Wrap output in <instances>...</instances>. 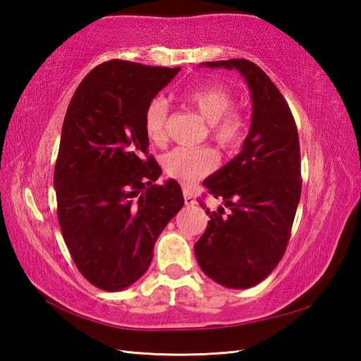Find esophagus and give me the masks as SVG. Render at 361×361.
Masks as SVG:
<instances>
[{
  "label": "esophagus",
  "mask_w": 361,
  "mask_h": 361,
  "mask_svg": "<svg viewBox=\"0 0 361 361\" xmlns=\"http://www.w3.org/2000/svg\"><path fill=\"white\" fill-rule=\"evenodd\" d=\"M183 197H185V203H186V206H194L197 202L194 200V197H192V194L189 192V190H183Z\"/></svg>",
  "instance_id": "obj_1"
}]
</instances>
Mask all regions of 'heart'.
Here are the masks:
<instances>
[{
    "instance_id": "obj_1",
    "label": "heart",
    "mask_w": 361,
    "mask_h": 361,
    "mask_svg": "<svg viewBox=\"0 0 361 361\" xmlns=\"http://www.w3.org/2000/svg\"><path fill=\"white\" fill-rule=\"evenodd\" d=\"M190 109L195 110L209 124L211 141L221 150L234 149L240 142L245 130L243 116L233 110L234 96L220 85H204L183 94ZM167 104L163 99H153L144 114V128L149 140L163 142L167 136ZM217 166V158L209 149L178 147L164 158V171L171 178L192 185L209 175Z\"/></svg>"
}]
</instances>
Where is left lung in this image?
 Wrapping results in <instances>:
<instances>
[{"instance_id": "8db88e82", "label": "left lung", "mask_w": 361, "mask_h": 361, "mask_svg": "<svg viewBox=\"0 0 361 361\" xmlns=\"http://www.w3.org/2000/svg\"><path fill=\"white\" fill-rule=\"evenodd\" d=\"M202 66L239 71L252 116L239 155L203 181L228 209H206L211 220L195 257L220 286L250 288L274 270L290 239L302 185L298 130L286 99L256 63L231 59Z\"/></svg>"}]
</instances>
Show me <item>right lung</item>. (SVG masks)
Listing matches in <instances>:
<instances>
[{
    "label": "right lung",
    "mask_w": 361,
    "mask_h": 361,
    "mask_svg": "<svg viewBox=\"0 0 361 361\" xmlns=\"http://www.w3.org/2000/svg\"><path fill=\"white\" fill-rule=\"evenodd\" d=\"M180 70L110 60L68 105L54 171L57 217L75 267L97 288L119 291L140 279L185 204L178 183L153 185L161 167L142 158L145 110Z\"/></svg>",
    "instance_id": "right-lung-1"
}]
</instances>
